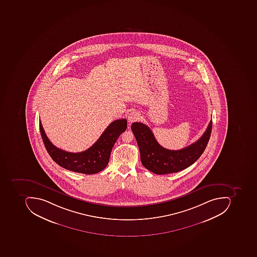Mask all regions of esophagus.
I'll list each match as a JSON object with an SVG mask.
<instances>
[{
  "mask_svg": "<svg viewBox=\"0 0 257 257\" xmlns=\"http://www.w3.org/2000/svg\"><path fill=\"white\" fill-rule=\"evenodd\" d=\"M140 119V113L138 111H132L130 112L129 116H128V121L130 122H135Z\"/></svg>",
  "mask_w": 257,
  "mask_h": 257,
  "instance_id": "34e87169",
  "label": "esophagus"
}]
</instances>
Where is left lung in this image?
I'll return each mask as SVG.
<instances>
[{
	"mask_svg": "<svg viewBox=\"0 0 257 257\" xmlns=\"http://www.w3.org/2000/svg\"><path fill=\"white\" fill-rule=\"evenodd\" d=\"M212 120L203 135L192 145L178 151L166 149L158 144L152 131L142 122H133L132 130L145 168L157 175L176 173L188 168L200 158L211 136Z\"/></svg>",
	"mask_w": 257,
	"mask_h": 257,
	"instance_id": "8db88e82",
	"label": "left lung"
}]
</instances>
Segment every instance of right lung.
I'll return each mask as SVG.
<instances>
[{
    "label": "right lung",
    "instance_id": "obj_1",
    "mask_svg": "<svg viewBox=\"0 0 257 257\" xmlns=\"http://www.w3.org/2000/svg\"><path fill=\"white\" fill-rule=\"evenodd\" d=\"M127 127L126 119H116L111 122L94 145L79 153H71L52 145L39 120V129L44 145L49 155L59 166L77 173L93 175L104 169L109 162L111 151L116 140Z\"/></svg>",
    "mask_w": 257,
    "mask_h": 257
}]
</instances>
